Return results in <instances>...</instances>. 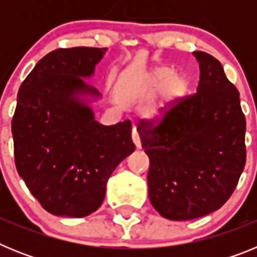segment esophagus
<instances>
[{
  "label": "esophagus",
  "instance_id": "esophagus-1",
  "mask_svg": "<svg viewBox=\"0 0 257 257\" xmlns=\"http://www.w3.org/2000/svg\"><path fill=\"white\" fill-rule=\"evenodd\" d=\"M133 140L135 143V147L138 149L142 148V142H140V136H139V131L136 130V127H134L133 130Z\"/></svg>",
  "mask_w": 257,
  "mask_h": 257
}]
</instances>
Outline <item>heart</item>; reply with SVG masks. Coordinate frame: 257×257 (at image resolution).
I'll use <instances>...</instances> for the list:
<instances>
[{
    "mask_svg": "<svg viewBox=\"0 0 257 257\" xmlns=\"http://www.w3.org/2000/svg\"><path fill=\"white\" fill-rule=\"evenodd\" d=\"M147 82L152 88L161 86L160 97L145 109V117L158 118L180 103L189 90V79L184 73L174 72L171 67L161 65L149 72Z\"/></svg>",
    "mask_w": 257,
    "mask_h": 257,
    "instance_id": "heart-1",
    "label": "heart"
}]
</instances>
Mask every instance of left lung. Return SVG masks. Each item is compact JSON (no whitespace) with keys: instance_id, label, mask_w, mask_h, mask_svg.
I'll use <instances>...</instances> for the list:
<instances>
[{"instance_id":"8db88e82","label":"left lung","mask_w":257,"mask_h":257,"mask_svg":"<svg viewBox=\"0 0 257 257\" xmlns=\"http://www.w3.org/2000/svg\"><path fill=\"white\" fill-rule=\"evenodd\" d=\"M197 92L139 131L149 157L151 203L169 220L198 219L219 210L233 194L246 163V118L239 92L220 61L194 51Z\"/></svg>"}]
</instances>
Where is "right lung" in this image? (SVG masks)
<instances>
[{"label":"right lung","mask_w":257,"mask_h":257,"mask_svg":"<svg viewBox=\"0 0 257 257\" xmlns=\"http://www.w3.org/2000/svg\"><path fill=\"white\" fill-rule=\"evenodd\" d=\"M108 49L51 51L20 85L11 123L20 178L47 212L85 217L100 207L106 181L135 151L131 122L104 126L90 103L100 97L83 78Z\"/></svg>","instance_id":"right-lung-1"}]
</instances>
